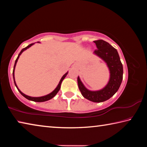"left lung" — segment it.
Listing matches in <instances>:
<instances>
[{
  "label": "left lung",
  "instance_id": "obj_1",
  "mask_svg": "<svg viewBox=\"0 0 147 147\" xmlns=\"http://www.w3.org/2000/svg\"><path fill=\"white\" fill-rule=\"evenodd\" d=\"M97 49L93 54L105 62L109 71V79L106 86L100 90L91 91L87 89L78 76V85L84 98L93 102H102L110 98L120 87L123 75V67L117 50L104 40L94 41Z\"/></svg>",
  "mask_w": 147,
  "mask_h": 147
}]
</instances>
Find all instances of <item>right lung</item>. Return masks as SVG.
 <instances>
[{
	"label": "right lung",
	"instance_id": "obj_1",
	"mask_svg": "<svg viewBox=\"0 0 147 147\" xmlns=\"http://www.w3.org/2000/svg\"><path fill=\"white\" fill-rule=\"evenodd\" d=\"M38 43H39V42H38ZM34 44V43L30 44L29 45H28L26 47H25V48H24V49H22L21 51L20 52V53L19 54V55H18V56H17V59H16V62H15V65H14V67H13V80H14L15 85H16L17 89H18V91H19V93H21V94H22V95H23V96H24V97H25L26 98H27V99H28V100H32V101H34V102H41L47 101V100H50V99L53 98L54 97V96H55L57 93H58V92L59 91V89H60L61 84L62 81H63V79H64L65 78V76H66L67 75L68 71L67 72V73H66L63 76L61 77V80H60V81H59L58 85L57 86V87L55 88V89H54V90L53 91H52L51 93L47 94V95L42 96H39V97H33V96H30L26 95V94H24L23 93H22V92L21 91V90H20V89L18 88V87H17V84H16V80H15V73H15V69H16V66L17 62V61H18V59H19V56H21V54L22 53H23V51H26V50L27 49L30 48V47L33 45Z\"/></svg>",
	"mask_w": 147,
	"mask_h": 147
}]
</instances>
